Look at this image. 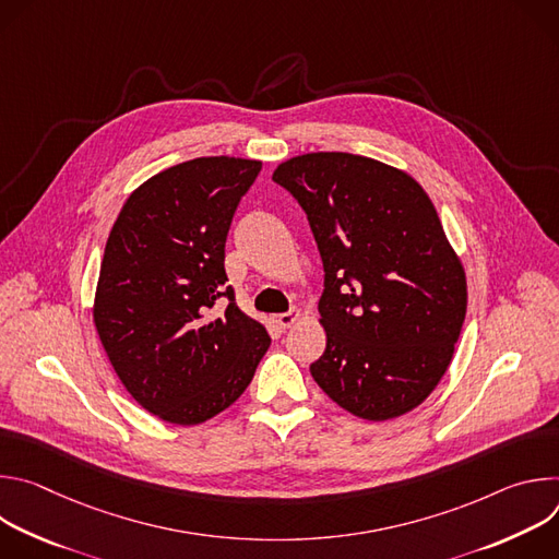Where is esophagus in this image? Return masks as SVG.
Segmentation results:
<instances>
[{
  "label": "esophagus",
  "mask_w": 559,
  "mask_h": 559,
  "mask_svg": "<svg viewBox=\"0 0 559 559\" xmlns=\"http://www.w3.org/2000/svg\"><path fill=\"white\" fill-rule=\"evenodd\" d=\"M300 318V311H287V313H276L272 316V323H276L281 330H287L292 328L296 321Z\"/></svg>",
  "instance_id": "1"
}]
</instances>
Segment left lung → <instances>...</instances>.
<instances>
[{"label":"left lung","mask_w":559,"mask_h":559,"mask_svg":"<svg viewBox=\"0 0 559 559\" xmlns=\"http://www.w3.org/2000/svg\"><path fill=\"white\" fill-rule=\"evenodd\" d=\"M272 179L305 210L325 270V354L309 371L336 405L380 423L416 409L449 369L466 313L464 267L407 173L309 152Z\"/></svg>","instance_id":"8db88e82"}]
</instances>
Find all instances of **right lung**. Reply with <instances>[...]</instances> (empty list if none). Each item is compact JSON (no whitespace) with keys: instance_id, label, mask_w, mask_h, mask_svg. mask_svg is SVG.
<instances>
[{"instance_id":"obj_1","label":"right lung","mask_w":559,"mask_h":559,"mask_svg":"<svg viewBox=\"0 0 559 559\" xmlns=\"http://www.w3.org/2000/svg\"><path fill=\"white\" fill-rule=\"evenodd\" d=\"M263 164L199 156L141 183L106 243L93 318L134 401L201 425L241 395L270 347L225 285V238Z\"/></svg>"}]
</instances>
